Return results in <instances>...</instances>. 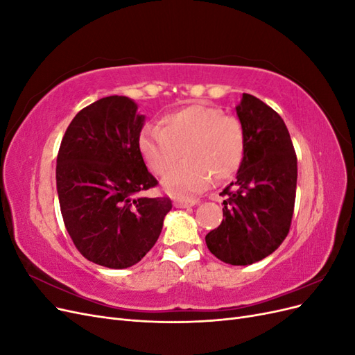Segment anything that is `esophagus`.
<instances>
[{
	"mask_svg": "<svg viewBox=\"0 0 355 355\" xmlns=\"http://www.w3.org/2000/svg\"><path fill=\"white\" fill-rule=\"evenodd\" d=\"M198 201L197 200H175V207L178 209H187V207H192L196 206Z\"/></svg>",
	"mask_w": 355,
	"mask_h": 355,
	"instance_id": "34e87169",
	"label": "esophagus"
}]
</instances>
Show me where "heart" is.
Listing matches in <instances>:
<instances>
[{
    "label": "heart",
    "instance_id": "1",
    "mask_svg": "<svg viewBox=\"0 0 355 355\" xmlns=\"http://www.w3.org/2000/svg\"><path fill=\"white\" fill-rule=\"evenodd\" d=\"M139 153L153 173L163 176L182 151L186 161L163 179L171 196L189 197L207 189L211 179L227 180L237 173L245 149L239 118L209 105H189L161 118L159 128L139 136Z\"/></svg>",
    "mask_w": 355,
    "mask_h": 355
}]
</instances>
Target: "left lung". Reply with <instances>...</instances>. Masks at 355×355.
I'll return each instance as SVG.
<instances>
[{"label":"left lung","mask_w":355,"mask_h":355,"mask_svg":"<svg viewBox=\"0 0 355 355\" xmlns=\"http://www.w3.org/2000/svg\"><path fill=\"white\" fill-rule=\"evenodd\" d=\"M235 112L244 128V158L235 180L222 191L225 219L206 235V244L225 263L252 265L287 237L297 159L283 118L266 103L243 93Z\"/></svg>","instance_id":"left-lung-1"}]
</instances>
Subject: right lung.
<instances>
[{"label": "right lung", "instance_id": "right-lung-1", "mask_svg": "<svg viewBox=\"0 0 355 355\" xmlns=\"http://www.w3.org/2000/svg\"><path fill=\"white\" fill-rule=\"evenodd\" d=\"M144 123L130 98H102L73 116L58 154L67 231L85 259L112 270L137 263L153 249L171 210L167 197L139 196L158 184L139 153Z\"/></svg>", "mask_w": 355, "mask_h": 355}]
</instances>
